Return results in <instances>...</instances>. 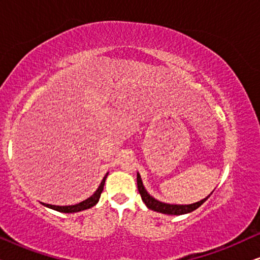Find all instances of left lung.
<instances>
[{
  "mask_svg": "<svg viewBox=\"0 0 260 260\" xmlns=\"http://www.w3.org/2000/svg\"><path fill=\"white\" fill-rule=\"evenodd\" d=\"M137 188H138V191H140V194H141L142 200L144 201V204L147 205L148 208H150L155 212H159V213H163V214H170V215H181V214H186V213L193 212L197 208L200 207V206L204 204V202L207 200L209 197H211V195H208V197L204 199V200L195 202V204H191V205L163 204V202L155 200L154 198L150 197V195L148 194V191L144 189L143 183H142L140 174H137Z\"/></svg>",
  "mask_w": 260,
  "mask_h": 260,
  "instance_id": "obj_1",
  "label": "left lung"
}]
</instances>
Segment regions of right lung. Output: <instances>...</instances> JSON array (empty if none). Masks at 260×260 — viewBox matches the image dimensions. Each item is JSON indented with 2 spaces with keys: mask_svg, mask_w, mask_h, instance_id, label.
I'll use <instances>...</instances> for the list:
<instances>
[{
  "mask_svg": "<svg viewBox=\"0 0 260 260\" xmlns=\"http://www.w3.org/2000/svg\"><path fill=\"white\" fill-rule=\"evenodd\" d=\"M106 176H108V174H106V175L104 176V179H103L101 186L98 187V189L95 190V193L92 195V197L86 199L85 201L80 202V204H77V205H73V206H55V205H47V204H42V205H45L49 208L55 209V211L62 212V213H76V212H80V211H84V209L93 207V206L99 201V198H101L102 191H103V189H104V183H105Z\"/></svg>",
  "mask_w": 260,
  "mask_h": 260,
  "instance_id": "right-lung-1",
  "label": "right lung"
}]
</instances>
